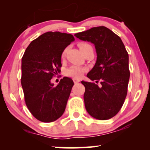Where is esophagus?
<instances>
[{
  "label": "esophagus",
  "mask_w": 150,
  "mask_h": 150,
  "mask_svg": "<svg viewBox=\"0 0 150 150\" xmlns=\"http://www.w3.org/2000/svg\"><path fill=\"white\" fill-rule=\"evenodd\" d=\"M73 81H74V83L75 84H76V83H79L80 80L78 79H76V78H74Z\"/></svg>",
  "instance_id": "1"
}]
</instances>
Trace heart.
I'll use <instances>...</instances> for the list:
<instances>
[{"instance_id": "b5f03b06", "label": "heart", "mask_w": 150, "mask_h": 150, "mask_svg": "<svg viewBox=\"0 0 150 150\" xmlns=\"http://www.w3.org/2000/svg\"><path fill=\"white\" fill-rule=\"evenodd\" d=\"M87 45L89 44H85V43H81V44H79V47L80 50L82 51V50H83L86 46H87ZM66 49H65V50L63 51V52L61 53V59H63L65 58V54H66ZM86 71H87V69H86L85 67L79 66V65H72V66L69 67L68 69H67L66 71H65V74H66V75L68 76L74 78H80Z\"/></svg>"}]
</instances>
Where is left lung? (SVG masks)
<instances>
[{
  "label": "left lung",
  "instance_id": "obj_1",
  "mask_svg": "<svg viewBox=\"0 0 150 150\" xmlns=\"http://www.w3.org/2000/svg\"><path fill=\"white\" fill-rule=\"evenodd\" d=\"M74 36L94 44L96 64L87 76L96 83L81 81L85 87L84 101L90 115L100 120L112 118L120 111L128 91V54L118 35L105 26L93 27Z\"/></svg>",
  "mask_w": 150,
  "mask_h": 150
}]
</instances>
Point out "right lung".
<instances>
[{
  "label": "right lung",
  "mask_w": 150,
  "mask_h": 150,
  "mask_svg": "<svg viewBox=\"0 0 150 150\" xmlns=\"http://www.w3.org/2000/svg\"><path fill=\"white\" fill-rule=\"evenodd\" d=\"M72 35L49 31L32 41L22 59L21 84L26 106L37 120L52 122L63 114L74 82L51 79L61 67V53L74 41Z\"/></svg>",
  "instance_id": "right-lung-1"
}]
</instances>
